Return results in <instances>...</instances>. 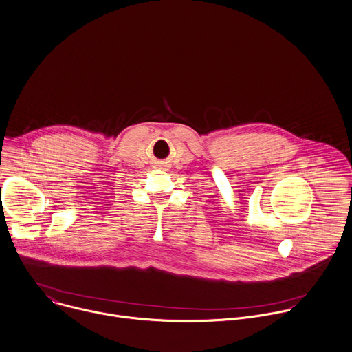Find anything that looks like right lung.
I'll use <instances>...</instances> for the list:
<instances>
[{
    "instance_id": "right-lung-1",
    "label": "right lung",
    "mask_w": 352,
    "mask_h": 352,
    "mask_svg": "<svg viewBox=\"0 0 352 352\" xmlns=\"http://www.w3.org/2000/svg\"><path fill=\"white\" fill-rule=\"evenodd\" d=\"M0 195H1V186H0Z\"/></svg>"
}]
</instances>
